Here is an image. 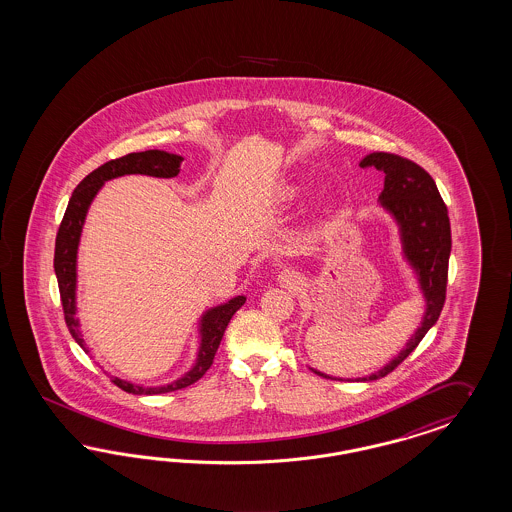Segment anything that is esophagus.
Masks as SVG:
<instances>
[{
    "instance_id": "1",
    "label": "esophagus",
    "mask_w": 512,
    "mask_h": 512,
    "mask_svg": "<svg viewBox=\"0 0 512 512\" xmlns=\"http://www.w3.org/2000/svg\"><path fill=\"white\" fill-rule=\"evenodd\" d=\"M278 282H280V285L285 287V289H293V291H295V289H299L302 280H300L299 272L285 268V270H282V272L278 274Z\"/></svg>"
}]
</instances>
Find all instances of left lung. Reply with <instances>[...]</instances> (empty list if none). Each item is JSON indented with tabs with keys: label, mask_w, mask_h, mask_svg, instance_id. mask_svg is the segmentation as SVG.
I'll use <instances>...</instances> for the list:
<instances>
[{
	"label": "left lung",
	"mask_w": 512,
	"mask_h": 512,
	"mask_svg": "<svg viewBox=\"0 0 512 512\" xmlns=\"http://www.w3.org/2000/svg\"><path fill=\"white\" fill-rule=\"evenodd\" d=\"M359 166H374L376 170H382L386 174L384 191L380 193L378 206L388 213L397 227L403 261L410 266L425 304L422 321L406 340L405 348L380 371L363 378H355V382H371L384 378L399 363H403L441 316L442 304L446 299L452 238L448 210L442 202L433 177L422 166L391 153H371L359 162ZM312 371L323 378L342 380L318 369Z\"/></svg>",
	"instance_id": "left-lung-1"
}]
</instances>
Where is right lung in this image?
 <instances>
[{"label":"right lung","mask_w":512,"mask_h":512,"mask_svg":"<svg viewBox=\"0 0 512 512\" xmlns=\"http://www.w3.org/2000/svg\"><path fill=\"white\" fill-rule=\"evenodd\" d=\"M181 162H183L181 155H174V153L160 151V149L130 153L121 159L109 160L100 168H96L92 174H89L77 185V189L71 194L70 204L66 208L62 225H60L58 236H56L54 274H56L58 287H60V297H62L68 329H70L71 336L75 338V342L87 353L90 350L83 338L81 321L77 318V253H79L81 234H83V227L87 221L90 204L109 179L132 176V174L176 177L179 174ZM244 302H246L244 295H236L227 302H221V304L202 312V316L198 318V325H196L198 348H196L194 363L189 371L183 372L176 380L162 384V386H143V384L132 382V380L111 376L113 384L128 393H134V395H159V393H168V391L191 386L212 367L213 357L221 344V338L225 335L230 318L244 306Z\"/></svg>","instance_id":"1"}]
</instances>
